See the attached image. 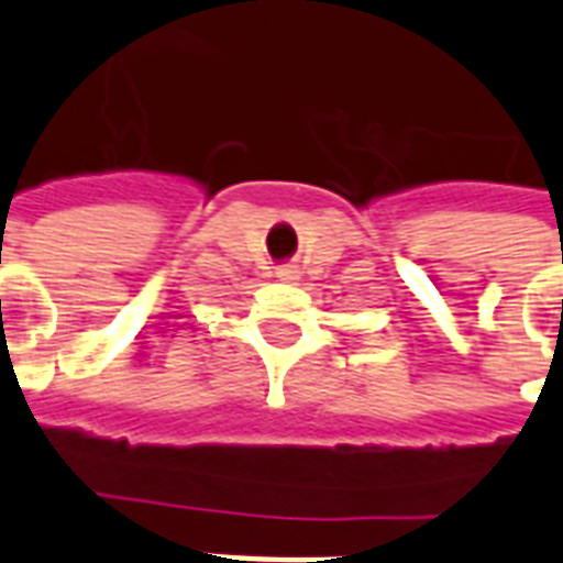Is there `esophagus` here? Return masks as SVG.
Instances as JSON below:
<instances>
[{
  "label": "esophagus",
  "instance_id": "esophagus-1",
  "mask_svg": "<svg viewBox=\"0 0 563 563\" xmlns=\"http://www.w3.org/2000/svg\"><path fill=\"white\" fill-rule=\"evenodd\" d=\"M277 277H280L283 283H295L300 277V272L295 265H280V268H277Z\"/></svg>",
  "mask_w": 563,
  "mask_h": 563
}]
</instances>
